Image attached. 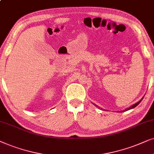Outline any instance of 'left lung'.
<instances>
[{
  "instance_id": "1",
  "label": "left lung",
  "mask_w": 154,
  "mask_h": 154,
  "mask_svg": "<svg viewBox=\"0 0 154 154\" xmlns=\"http://www.w3.org/2000/svg\"><path fill=\"white\" fill-rule=\"evenodd\" d=\"M143 98H144V97H142V98H141V99L140 100V101H139L138 102H137V103H135L134 104H133L132 106H131L130 107H129V108H126V109H125L124 110H122V111H120V112H124V111H127V110H130V109H132V108H135L136 107V106L138 105V104H139V103H140V102L141 101V100L143 99ZM94 106H96V107H98V106H96V105H95V104H94ZM99 108H101L100 107H98ZM101 110H102V108H101Z\"/></svg>"
}]
</instances>
